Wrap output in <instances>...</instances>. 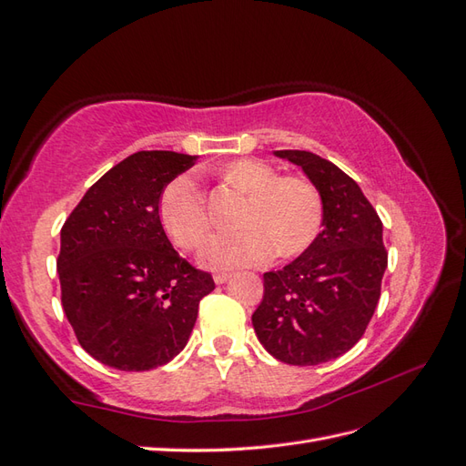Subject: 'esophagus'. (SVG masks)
I'll return each instance as SVG.
<instances>
[{"label":"esophagus","mask_w":466,"mask_h":466,"mask_svg":"<svg viewBox=\"0 0 466 466\" xmlns=\"http://www.w3.org/2000/svg\"><path fill=\"white\" fill-rule=\"evenodd\" d=\"M230 272H216L214 274V282L216 284H224V282H228V279H230Z\"/></svg>","instance_id":"esophagus-1"}]
</instances>
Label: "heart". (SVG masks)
Here are the masks:
<instances>
[{
    "mask_svg": "<svg viewBox=\"0 0 466 466\" xmlns=\"http://www.w3.org/2000/svg\"><path fill=\"white\" fill-rule=\"evenodd\" d=\"M220 178L246 197L236 224L240 230L214 236L200 254L210 268L258 266L274 254L296 258L318 240L326 218L319 188L304 177H279L258 158L220 168ZM160 222L184 250H194L212 230L208 198L192 175L172 178L160 194Z\"/></svg>",
    "mask_w": 466,
    "mask_h": 466,
    "instance_id": "obj_1",
    "label": "heart"
}]
</instances>
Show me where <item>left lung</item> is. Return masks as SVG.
Instances as JSON below:
<instances>
[{
	"instance_id": "1",
	"label": "left lung",
	"mask_w": 466,
	"mask_h": 466,
	"mask_svg": "<svg viewBox=\"0 0 466 466\" xmlns=\"http://www.w3.org/2000/svg\"><path fill=\"white\" fill-rule=\"evenodd\" d=\"M319 188L326 218L318 240L276 272L252 326L269 355L288 365H319L361 339L381 296L387 268L383 224L351 177L308 150H276Z\"/></svg>"
}]
</instances>
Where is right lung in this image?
Masks as SVG:
<instances>
[{"mask_svg": "<svg viewBox=\"0 0 466 466\" xmlns=\"http://www.w3.org/2000/svg\"><path fill=\"white\" fill-rule=\"evenodd\" d=\"M197 157L140 150L85 192L61 228V304L81 348L103 365L148 371L184 350L216 288L160 224L167 184Z\"/></svg>", "mask_w": 466, "mask_h": 466, "instance_id": "obj_1", "label": "right lung"}]
</instances>
